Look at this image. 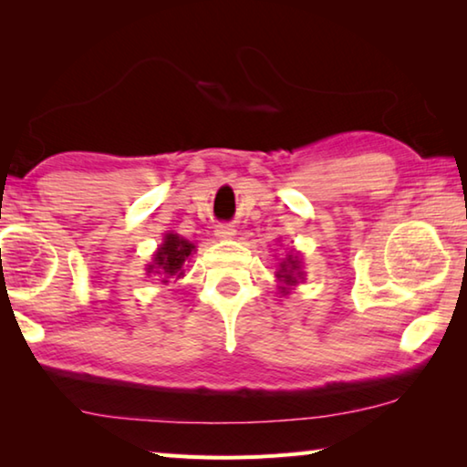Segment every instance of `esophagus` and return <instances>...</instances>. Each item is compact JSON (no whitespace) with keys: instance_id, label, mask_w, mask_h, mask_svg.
<instances>
[{"instance_id":"obj_1","label":"esophagus","mask_w":467,"mask_h":467,"mask_svg":"<svg viewBox=\"0 0 467 467\" xmlns=\"http://www.w3.org/2000/svg\"><path fill=\"white\" fill-rule=\"evenodd\" d=\"M216 236L218 239H233V236L236 234V231H234V226L233 224H228V223H223V224H218L216 226Z\"/></svg>"}]
</instances>
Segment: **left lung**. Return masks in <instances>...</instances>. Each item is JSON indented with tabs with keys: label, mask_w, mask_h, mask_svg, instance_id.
<instances>
[{
	"label": "left lung",
	"mask_w": 467,
	"mask_h": 467,
	"mask_svg": "<svg viewBox=\"0 0 467 467\" xmlns=\"http://www.w3.org/2000/svg\"><path fill=\"white\" fill-rule=\"evenodd\" d=\"M282 270L278 272V278L280 280H284L286 284H296V267H298V262L296 259H292V257H286V262H284L282 265ZM282 292H286V288H282Z\"/></svg>",
	"instance_id": "left-lung-1"
}]
</instances>
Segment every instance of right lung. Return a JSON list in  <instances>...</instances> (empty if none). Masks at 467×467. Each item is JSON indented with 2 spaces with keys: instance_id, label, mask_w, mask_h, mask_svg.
<instances>
[{
  "instance_id": "right-lung-1",
  "label": "right lung",
  "mask_w": 467,
  "mask_h": 467,
  "mask_svg": "<svg viewBox=\"0 0 467 467\" xmlns=\"http://www.w3.org/2000/svg\"><path fill=\"white\" fill-rule=\"evenodd\" d=\"M193 249H195L193 244L185 241L183 236L169 233L167 236H164L162 247L156 251L154 265H148V272L156 270V274L164 275V278H171V275H175L181 267H183L185 259L192 255ZM162 282H167V280H162Z\"/></svg>"
}]
</instances>
